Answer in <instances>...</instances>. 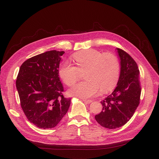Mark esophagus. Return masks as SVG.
<instances>
[{
	"label": "esophagus",
	"instance_id": "esophagus-1",
	"mask_svg": "<svg viewBox=\"0 0 159 159\" xmlns=\"http://www.w3.org/2000/svg\"><path fill=\"white\" fill-rule=\"evenodd\" d=\"M83 101L84 103H87V104H90V103H91L92 102V100H87V99H83Z\"/></svg>",
	"mask_w": 159,
	"mask_h": 159
}]
</instances>
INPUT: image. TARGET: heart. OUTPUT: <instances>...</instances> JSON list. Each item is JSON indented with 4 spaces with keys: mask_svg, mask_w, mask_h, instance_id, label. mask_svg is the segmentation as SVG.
Listing matches in <instances>:
<instances>
[{
    "mask_svg": "<svg viewBox=\"0 0 159 159\" xmlns=\"http://www.w3.org/2000/svg\"><path fill=\"white\" fill-rule=\"evenodd\" d=\"M73 58L77 67L67 61L61 64L59 75L64 83L73 86L77 81L79 71L84 73L85 81L76 84L69 90L70 95L89 98L97 95L102 90L106 92L112 90L118 82L120 63L117 57L111 53L103 54L93 49L76 52Z\"/></svg>",
    "mask_w": 159,
    "mask_h": 159,
    "instance_id": "b5f03b06",
    "label": "heart"
}]
</instances>
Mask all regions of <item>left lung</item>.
Segmentation results:
<instances>
[{
  "instance_id": "8db88e82",
  "label": "left lung",
  "mask_w": 159,
  "mask_h": 159,
  "mask_svg": "<svg viewBox=\"0 0 159 159\" xmlns=\"http://www.w3.org/2000/svg\"><path fill=\"white\" fill-rule=\"evenodd\" d=\"M120 61V75L116 86L101 102L102 112L95 116L102 126L109 129L121 127L131 119L139 103V70L133 58L124 50L116 48Z\"/></svg>"
}]
</instances>
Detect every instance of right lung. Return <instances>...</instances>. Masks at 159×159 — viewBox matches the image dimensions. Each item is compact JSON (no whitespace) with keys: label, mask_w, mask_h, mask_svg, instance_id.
I'll return each mask as SVG.
<instances>
[{"label":"right lung","mask_w":159,"mask_h":159,"mask_svg":"<svg viewBox=\"0 0 159 159\" xmlns=\"http://www.w3.org/2000/svg\"><path fill=\"white\" fill-rule=\"evenodd\" d=\"M64 52L47 51L28 59L20 68L16 82L21 108L38 128L55 127L66 115L70 98H64L59 67Z\"/></svg>","instance_id":"add662e5"}]
</instances>
